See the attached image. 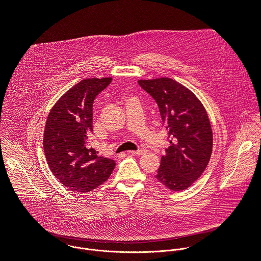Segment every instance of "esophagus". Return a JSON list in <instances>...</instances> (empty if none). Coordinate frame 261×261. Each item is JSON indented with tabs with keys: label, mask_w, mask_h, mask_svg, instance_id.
Returning a JSON list of instances; mask_svg holds the SVG:
<instances>
[{
	"label": "esophagus",
	"mask_w": 261,
	"mask_h": 261,
	"mask_svg": "<svg viewBox=\"0 0 261 261\" xmlns=\"http://www.w3.org/2000/svg\"><path fill=\"white\" fill-rule=\"evenodd\" d=\"M146 152L145 149H138L136 151H128L129 154H136V155H141V154H144Z\"/></svg>",
	"instance_id": "obj_1"
}]
</instances>
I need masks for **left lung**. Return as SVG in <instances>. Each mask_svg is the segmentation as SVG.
Masks as SVG:
<instances>
[{
	"label": "left lung",
	"instance_id": "left-lung-1",
	"mask_svg": "<svg viewBox=\"0 0 261 261\" xmlns=\"http://www.w3.org/2000/svg\"><path fill=\"white\" fill-rule=\"evenodd\" d=\"M156 101L171 145L162 156L155 178L173 191L189 188L204 172L213 151V130L196 95L168 77L138 80Z\"/></svg>",
	"mask_w": 261,
	"mask_h": 261
}]
</instances>
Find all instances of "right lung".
Listing matches in <instances>:
<instances>
[{
    "instance_id": "obj_1",
    "label": "right lung",
    "mask_w": 261,
    "mask_h": 261,
    "mask_svg": "<svg viewBox=\"0 0 261 261\" xmlns=\"http://www.w3.org/2000/svg\"><path fill=\"white\" fill-rule=\"evenodd\" d=\"M111 77L83 79L64 93L48 113L43 150L53 175L69 190L86 193L105 183L115 169L88 144L92 133V106Z\"/></svg>"
}]
</instances>
